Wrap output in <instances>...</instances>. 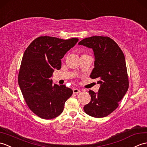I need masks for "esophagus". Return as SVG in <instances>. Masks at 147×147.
<instances>
[{"label":"esophagus","instance_id":"34e87169","mask_svg":"<svg viewBox=\"0 0 147 147\" xmlns=\"http://www.w3.org/2000/svg\"><path fill=\"white\" fill-rule=\"evenodd\" d=\"M73 92H74V94H79V92H80V90H79V89H74V90H73Z\"/></svg>","mask_w":147,"mask_h":147}]
</instances>
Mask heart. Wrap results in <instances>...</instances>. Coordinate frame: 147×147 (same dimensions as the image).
Wrapping results in <instances>:
<instances>
[{
    "instance_id": "b5f03b06",
    "label": "heart",
    "mask_w": 147,
    "mask_h": 147,
    "mask_svg": "<svg viewBox=\"0 0 147 147\" xmlns=\"http://www.w3.org/2000/svg\"><path fill=\"white\" fill-rule=\"evenodd\" d=\"M86 55V54H84V55Z\"/></svg>"
}]
</instances>
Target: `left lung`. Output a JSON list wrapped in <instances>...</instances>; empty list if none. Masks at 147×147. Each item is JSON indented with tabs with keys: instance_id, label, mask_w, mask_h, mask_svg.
Returning <instances> with one entry per match:
<instances>
[{
	"instance_id": "left-lung-1",
	"label": "left lung",
	"mask_w": 147,
	"mask_h": 147,
	"mask_svg": "<svg viewBox=\"0 0 147 147\" xmlns=\"http://www.w3.org/2000/svg\"><path fill=\"white\" fill-rule=\"evenodd\" d=\"M79 45L92 48L95 61L90 74L100 86L98 92L89 90L91 100L84 110L94 118H104L113 113L129 87L125 55L116 42L109 37L94 36L85 38Z\"/></svg>"
}]
</instances>
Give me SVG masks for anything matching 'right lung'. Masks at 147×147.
I'll return each mask as SVG.
<instances>
[{"mask_svg": "<svg viewBox=\"0 0 147 147\" xmlns=\"http://www.w3.org/2000/svg\"><path fill=\"white\" fill-rule=\"evenodd\" d=\"M78 41L44 36L36 38L24 51L18 84L29 108L42 119L59 116L72 95V90L65 85L53 84L51 77L55 69L61 68V58Z\"/></svg>", "mask_w": 147, "mask_h": 147, "instance_id": "right-lung-1", "label": "right lung"}]
</instances>
